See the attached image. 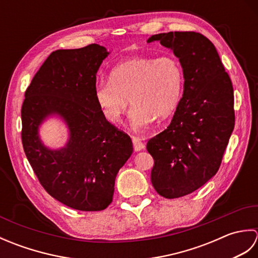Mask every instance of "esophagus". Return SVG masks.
Wrapping results in <instances>:
<instances>
[{
  "label": "esophagus",
  "mask_w": 258,
  "mask_h": 258,
  "mask_svg": "<svg viewBox=\"0 0 258 258\" xmlns=\"http://www.w3.org/2000/svg\"><path fill=\"white\" fill-rule=\"evenodd\" d=\"M132 142H133V146H134V151L135 152H140L142 150H144V143L142 142L139 138H135V136H133L132 138Z\"/></svg>",
  "instance_id": "esophagus-1"
}]
</instances>
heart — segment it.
Returning <instances> with one entry per match:
<instances>
[{"label": "heart", "mask_w": 258, "mask_h": 258, "mask_svg": "<svg viewBox=\"0 0 258 258\" xmlns=\"http://www.w3.org/2000/svg\"><path fill=\"white\" fill-rule=\"evenodd\" d=\"M183 70L171 55L139 57L116 65L111 79L98 80L95 101L108 122L116 123L131 103L134 130H145L155 118L163 120L176 109L183 93Z\"/></svg>", "instance_id": "obj_1"}]
</instances>
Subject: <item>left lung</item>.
Masks as SVG:
<instances>
[{
    "label": "left lung",
    "instance_id": "left-lung-1",
    "mask_svg": "<svg viewBox=\"0 0 258 258\" xmlns=\"http://www.w3.org/2000/svg\"><path fill=\"white\" fill-rule=\"evenodd\" d=\"M178 58L184 90L172 122L147 142L152 184L165 199L193 193L220 168L234 130V92L213 43L196 32L152 35Z\"/></svg>",
    "mask_w": 258,
    "mask_h": 258
}]
</instances>
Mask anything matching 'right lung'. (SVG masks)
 I'll return each instance as SVG.
<instances>
[{
	"mask_svg": "<svg viewBox=\"0 0 258 258\" xmlns=\"http://www.w3.org/2000/svg\"><path fill=\"white\" fill-rule=\"evenodd\" d=\"M109 53L98 44L51 53L22 105V143L33 171L53 199L79 211L111 204L116 175L133 153L130 136L107 122L95 101L96 73ZM51 117L68 128L59 149L46 147L39 136Z\"/></svg>",
	"mask_w": 258,
	"mask_h": 258,
	"instance_id": "right-lung-1",
	"label": "right lung"
}]
</instances>
